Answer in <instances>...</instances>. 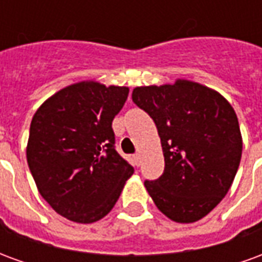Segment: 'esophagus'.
<instances>
[{"instance_id": "34e87169", "label": "esophagus", "mask_w": 262, "mask_h": 262, "mask_svg": "<svg viewBox=\"0 0 262 262\" xmlns=\"http://www.w3.org/2000/svg\"><path fill=\"white\" fill-rule=\"evenodd\" d=\"M133 159H135V164L140 165V154L136 153L135 156H133Z\"/></svg>"}]
</instances>
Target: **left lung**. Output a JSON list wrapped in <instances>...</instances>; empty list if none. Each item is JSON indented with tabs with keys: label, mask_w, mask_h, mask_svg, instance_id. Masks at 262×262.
<instances>
[{
	"label": "left lung",
	"mask_w": 262,
	"mask_h": 262,
	"mask_svg": "<svg viewBox=\"0 0 262 262\" xmlns=\"http://www.w3.org/2000/svg\"><path fill=\"white\" fill-rule=\"evenodd\" d=\"M137 106L157 126L164 172L144 187L178 223L202 219L225 198L240 164L242 133L234 109L219 92L187 80L137 86Z\"/></svg>",
	"instance_id": "obj_1"
}]
</instances>
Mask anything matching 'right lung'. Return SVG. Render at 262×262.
Segmentation results:
<instances>
[{
  "label": "right lung",
  "instance_id": "add662e5",
  "mask_svg": "<svg viewBox=\"0 0 262 262\" xmlns=\"http://www.w3.org/2000/svg\"><path fill=\"white\" fill-rule=\"evenodd\" d=\"M127 95V86L81 81L56 92L33 115L29 170L43 199L71 222L106 216L135 171L115 150L112 129Z\"/></svg>",
  "mask_w": 262,
  "mask_h": 262
}]
</instances>
